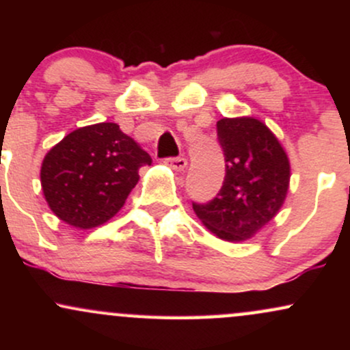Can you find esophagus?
Here are the masks:
<instances>
[{"label":"esophagus","instance_id":"34e87169","mask_svg":"<svg viewBox=\"0 0 350 350\" xmlns=\"http://www.w3.org/2000/svg\"><path fill=\"white\" fill-rule=\"evenodd\" d=\"M164 163L174 171H184L187 167V159L183 158V156H178V158H167Z\"/></svg>","mask_w":350,"mask_h":350}]
</instances>
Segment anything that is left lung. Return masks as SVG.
I'll return each mask as SVG.
<instances>
[{"instance_id":"8db88e82","label":"left lung","mask_w":350,"mask_h":350,"mask_svg":"<svg viewBox=\"0 0 350 350\" xmlns=\"http://www.w3.org/2000/svg\"><path fill=\"white\" fill-rule=\"evenodd\" d=\"M217 139L226 159L220 191L206 204L192 202L212 234L227 242L250 239L276 215L290 184V161L276 136L256 118H222Z\"/></svg>"}]
</instances>
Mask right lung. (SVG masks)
I'll use <instances>...</instances> for the list:
<instances>
[{
  "instance_id": "obj_1",
  "label": "right lung",
  "mask_w": 350,
  "mask_h": 350,
  "mask_svg": "<svg viewBox=\"0 0 350 350\" xmlns=\"http://www.w3.org/2000/svg\"><path fill=\"white\" fill-rule=\"evenodd\" d=\"M151 156L116 123H97L72 131L47 152L41 184L51 211L77 228L110 220Z\"/></svg>"
}]
</instances>
